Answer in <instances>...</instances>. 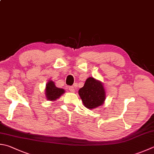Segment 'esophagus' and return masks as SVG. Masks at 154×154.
Wrapping results in <instances>:
<instances>
[{
    "instance_id": "obj_1",
    "label": "esophagus",
    "mask_w": 154,
    "mask_h": 154,
    "mask_svg": "<svg viewBox=\"0 0 154 154\" xmlns=\"http://www.w3.org/2000/svg\"><path fill=\"white\" fill-rule=\"evenodd\" d=\"M69 91H71V92H75L74 87V86H69Z\"/></svg>"
}]
</instances>
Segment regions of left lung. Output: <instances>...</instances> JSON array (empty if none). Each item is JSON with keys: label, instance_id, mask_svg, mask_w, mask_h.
Segmentation results:
<instances>
[{"label": "left lung", "instance_id": "1", "mask_svg": "<svg viewBox=\"0 0 154 154\" xmlns=\"http://www.w3.org/2000/svg\"><path fill=\"white\" fill-rule=\"evenodd\" d=\"M85 106L93 109L102 105L105 100V91L100 81L90 77L86 80L85 85L78 91Z\"/></svg>", "mask_w": 154, "mask_h": 154}]
</instances>
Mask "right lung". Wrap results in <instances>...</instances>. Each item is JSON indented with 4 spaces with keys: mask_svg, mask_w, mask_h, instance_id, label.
<instances>
[{
    "mask_svg": "<svg viewBox=\"0 0 154 154\" xmlns=\"http://www.w3.org/2000/svg\"><path fill=\"white\" fill-rule=\"evenodd\" d=\"M64 90L62 88H59L55 86L53 81H49L45 88V94L48 100H54L60 97L64 92Z\"/></svg>",
    "mask_w": 154,
    "mask_h": 154,
    "instance_id": "add662e5",
    "label": "right lung"
}]
</instances>
